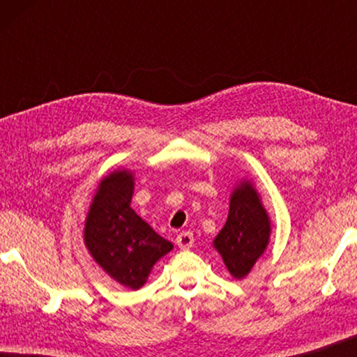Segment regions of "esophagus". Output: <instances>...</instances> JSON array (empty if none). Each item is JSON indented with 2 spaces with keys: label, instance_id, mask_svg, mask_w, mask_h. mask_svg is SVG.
<instances>
[{
  "label": "esophagus",
  "instance_id": "34e87169",
  "mask_svg": "<svg viewBox=\"0 0 357 357\" xmlns=\"http://www.w3.org/2000/svg\"><path fill=\"white\" fill-rule=\"evenodd\" d=\"M175 243H177L178 248H182V250H188V248H192L193 245V234L188 231L180 232L177 238H175Z\"/></svg>",
  "mask_w": 357,
  "mask_h": 357
}]
</instances>
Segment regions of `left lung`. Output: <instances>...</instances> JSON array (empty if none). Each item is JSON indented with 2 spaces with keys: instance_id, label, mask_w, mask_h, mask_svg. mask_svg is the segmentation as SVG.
Returning <instances> with one entry per match:
<instances>
[{
  "instance_id": "8db88e82",
  "label": "left lung",
  "mask_w": 357,
  "mask_h": 357,
  "mask_svg": "<svg viewBox=\"0 0 357 357\" xmlns=\"http://www.w3.org/2000/svg\"><path fill=\"white\" fill-rule=\"evenodd\" d=\"M271 221L252 180L243 178L231 193L227 221L214 237L213 247L232 278L242 280L265 253Z\"/></svg>"
}]
</instances>
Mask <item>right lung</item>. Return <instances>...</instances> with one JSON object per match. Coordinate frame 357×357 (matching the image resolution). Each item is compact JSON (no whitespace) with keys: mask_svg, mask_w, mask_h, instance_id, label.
<instances>
[{"mask_svg":"<svg viewBox=\"0 0 357 357\" xmlns=\"http://www.w3.org/2000/svg\"><path fill=\"white\" fill-rule=\"evenodd\" d=\"M133 190L128 169L112 170L100 180L86 216L84 245L112 280L136 291L174 245L130 206Z\"/></svg>","mask_w":357,"mask_h":357,"instance_id":"1","label":"right lung"}]
</instances>
